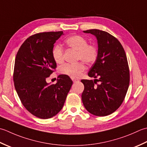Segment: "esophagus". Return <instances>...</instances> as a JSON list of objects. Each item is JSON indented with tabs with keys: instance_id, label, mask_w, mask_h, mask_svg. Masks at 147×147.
Returning a JSON list of instances; mask_svg holds the SVG:
<instances>
[{
	"instance_id": "1",
	"label": "esophagus",
	"mask_w": 147,
	"mask_h": 147,
	"mask_svg": "<svg viewBox=\"0 0 147 147\" xmlns=\"http://www.w3.org/2000/svg\"><path fill=\"white\" fill-rule=\"evenodd\" d=\"M72 80H73V82H77L79 81V80L76 79H72Z\"/></svg>"
}]
</instances>
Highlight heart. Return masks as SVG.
I'll list each match as a JSON object with an SVG mask.
<instances>
[{
	"mask_svg": "<svg viewBox=\"0 0 147 147\" xmlns=\"http://www.w3.org/2000/svg\"><path fill=\"white\" fill-rule=\"evenodd\" d=\"M65 42L70 48L77 51V60H82L87 64H92L96 61L98 56L97 47L93 44H88L84 37L74 35L66 38ZM52 56L57 63H61L63 61V51L59 45L56 44L53 47ZM84 70L85 66L81 61L74 64H65L61 68L62 74L73 79L79 77Z\"/></svg>",
	"mask_w": 147,
	"mask_h": 147,
	"instance_id": "heart-1",
	"label": "heart"
}]
</instances>
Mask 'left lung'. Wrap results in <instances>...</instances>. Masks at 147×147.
<instances>
[{
    "mask_svg": "<svg viewBox=\"0 0 147 147\" xmlns=\"http://www.w3.org/2000/svg\"><path fill=\"white\" fill-rule=\"evenodd\" d=\"M84 32L95 35L98 40V58L88 76L99 79L81 80L84 86L82 101L91 114L106 116L119 109L126 95L130 79L127 56L121 42L109 33L97 29Z\"/></svg>",
    "mask_w": 147,
    "mask_h": 147,
    "instance_id": "1",
    "label": "left lung"
}]
</instances>
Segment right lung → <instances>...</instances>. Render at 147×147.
<instances>
[{
  "label": "right lung",
  "instance_id": "right-lung-1",
  "mask_svg": "<svg viewBox=\"0 0 147 147\" xmlns=\"http://www.w3.org/2000/svg\"><path fill=\"white\" fill-rule=\"evenodd\" d=\"M63 33L42 32L30 36L15 59L13 80L18 95L25 109L40 119L51 118L60 111L73 84L67 75H59L55 84L46 82L56 68L52 49Z\"/></svg>",
  "mask_w": 147,
  "mask_h": 147
}]
</instances>
